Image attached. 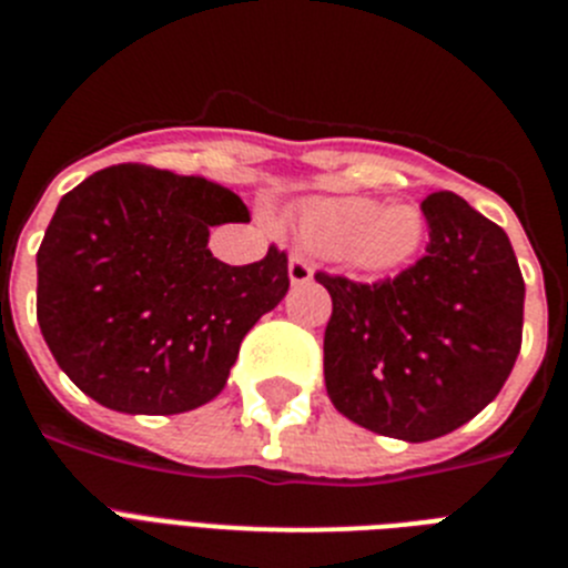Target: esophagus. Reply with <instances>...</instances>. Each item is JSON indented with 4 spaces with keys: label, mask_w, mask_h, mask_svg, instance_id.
Listing matches in <instances>:
<instances>
[{
    "label": "esophagus",
    "mask_w": 568,
    "mask_h": 568,
    "mask_svg": "<svg viewBox=\"0 0 568 568\" xmlns=\"http://www.w3.org/2000/svg\"><path fill=\"white\" fill-rule=\"evenodd\" d=\"M290 281L293 284H307L310 278H313V264H310L307 258L301 253H293L290 255Z\"/></svg>",
    "instance_id": "1"
}]
</instances>
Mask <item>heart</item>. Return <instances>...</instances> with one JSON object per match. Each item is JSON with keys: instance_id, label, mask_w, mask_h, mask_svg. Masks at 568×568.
Listing matches in <instances>:
<instances>
[{"instance_id": "obj_1", "label": "heart", "mask_w": 568, "mask_h": 568, "mask_svg": "<svg viewBox=\"0 0 568 568\" xmlns=\"http://www.w3.org/2000/svg\"><path fill=\"white\" fill-rule=\"evenodd\" d=\"M301 233L315 250L361 270L386 273L413 258L424 241V215L413 204L369 199H315L301 210Z\"/></svg>"}]
</instances>
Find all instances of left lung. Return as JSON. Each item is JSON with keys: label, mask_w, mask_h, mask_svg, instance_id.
<instances>
[{"label": "left lung", "mask_w": 568, "mask_h": 568, "mask_svg": "<svg viewBox=\"0 0 568 568\" xmlns=\"http://www.w3.org/2000/svg\"><path fill=\"white\" fill-rule=\"evenodd\" d=\"M426 255L361 284L315 273L333 298L324 381L341 415L409 444L449 435L509 378L524 335V275L509 235L440 190L420 204Z\"/></svg>", "instance_id": "obj_1"}]
</instances>
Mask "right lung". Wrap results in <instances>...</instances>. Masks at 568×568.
Returning a JSON list of instances; mask_svg holds the SVG:
<instances>
[{
  "instance_id": "add662e5",
  "label": "right lung",
  "mask_w": 568,
  "mask_h": 568,
  "mask_svg": "<svg viewBox=\"0 0 568 568\" xmlns=\"http://www.w3.org/2000/svg\"><path fill=\"white\" fill-rule=\"evenodd\" d=\"M250 222L202 175L115 164L62 195L37 253V318L73 384L108 409L179 415L207 404L255 321L287 295V253L230 267L210 227Z\"/></svg>"
}]
</instances>
